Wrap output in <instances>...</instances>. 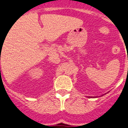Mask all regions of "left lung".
<instances>
[{"label":"left lung","instance_id":"left-lung-1","mask_svg":"<svg viewBox=\"0 0 128 128\" xmlns=\"http://www.w3.org/2000/svg\"><path fill=\"white\" fill-rule=\"evenodd\" d=\"M89 98H97V97H90H90Z\"/></svg>","mask_w":128,"mask_h":128}]
</instances>
